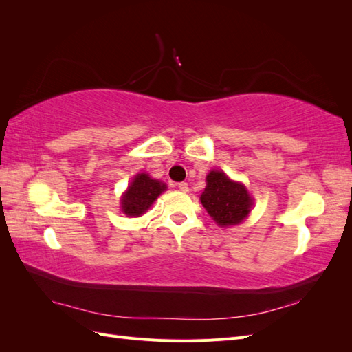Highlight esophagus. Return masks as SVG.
<instances>
[{
  "instance_id": "esophagus-1",
  "label": "esophagus",
  "mask_w": 352,
  "mask_h": 352,
  "mask_svg": "<svg viewBox=\"0 0 352 352\" xmlns=\"http://www.w3.org/2000/svg\"><path fill=\"white\" fill-rule=\"evenodd\" d=\"M177 188H179V190H182V192H188V190H189V186H188V184H186V182H180V184H177Z\"/></svg>"
}]
</instances>
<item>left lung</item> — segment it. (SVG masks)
Returning a JSON list of instances; mask_svg holds the SVG:
<instances>
[{"label":"left lung","instance_id":"left-lung-1","mask_svg":"<svg viewBox=\"0 0 352 352\" xmlns=\"http://www.w3.org/2000/svg\"><path fill=\"white\" fill-rule=\"evenodd\" d=\"M201 202L220 226L238 225L250 214L252 207L247 188L232 182L219 170H212L207 176V186L201 194Z\"/></svg>","mask_w":352,"mask_h":352}]
</instances>
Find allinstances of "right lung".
<instances>
[{"label": "right lung", "instance_id": "obj_1", "mask_svg": "<svg viewBox=\"0 0 352 352\" xmlns=\"http://www.w3.org/2000/svg\"><path fill=\"white\" fill-rule=\"evenodd\" d=\"M166 190V185L148 175H138L122 199V210L126 216L138 217L150 208L157 197Z\"/></svg>", "mask_w": 352, "mask_h": 352}]
</instances>
